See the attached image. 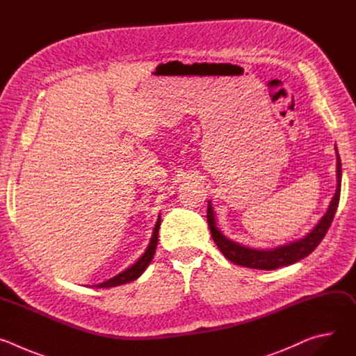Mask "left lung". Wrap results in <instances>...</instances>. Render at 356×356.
Wrapping results in <instances>:
<instances>
[{"label": "left lung", "mask_w": 356, "mask_h": 356, "mask_svg": "<svg viewBox=\"0 0 356 356\" xmlns=\"http://www.w3.org/2000/svg\"><path fill=\"white\" fill-rule=\"evenodd\" d=\"M337 150V146H335ZM341 179H342V169H341V159L337 150V190L334 197L331 198L330 206L327 209V213L321 217V220L317 222V225L302 238H298L296 241H291L284 245H279L276 248L270 249H257L249 248L246 245L238 243L228 236H225L221 229L217 227V216L213 209L211 201L209 200V209H207V221L210 225V231L213 235V239L218 249L224 253V257L234 262L235 265H241L250 269H261V270H273L282 266L293 265L298 262L300 259H304L309 257L310 253L318 246V243L325 236L337 207L339 202V194H341Z\"/></svg>", "instance_id": "obj_1"}]
</instances>
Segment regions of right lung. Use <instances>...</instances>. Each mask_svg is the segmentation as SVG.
<instances>
[{
    "mask_svg": "<svg viewBox=\"0 0 356 356\" xmlns=\"http://www.w3.org/2000/svg\"><path fill=\"white\" fill-rule=\"evenodd\" d=\"M159 228H161V214L158 216V221L154 227V231H152V236L149 239V243L145 249V252L140 255V258L132 264L129 268H127L125 270H122L121 273H118L117 276L103 282V283H98L95 284V287L98 289H106V287H115V286H121V284H125V283H129L132 280H136L145 270L146 268L149 266V264L152 262V259H154V255L156 252V245H158V235H159Z\"/></svg>",
    "mask_w": 356,
    "mask_h": 356,
    "instance_id": "obj_1",
    "label": "right lung"
}]
</instances>
